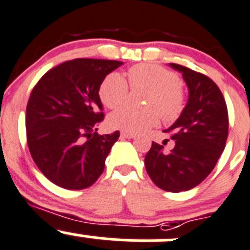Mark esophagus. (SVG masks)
Segmentation results:
<instances>
[{
  "instance_id": "esophagus-1",
  "label": "esophagus",
  "mask_w": 250,
  "mask_h": 250,
  "mask_svg": "<svg viewBox=\"0 0 250 250\" xmlns=\"http://www.w3.org/2000/svg\"><path fill=\"white\" fill-rule=\"evenodd\" d=\"M121 137L125 138V139H132V138L135 137V134L132 132H127V130H122L121 132Z\"/></svg>"
}]
</instances>
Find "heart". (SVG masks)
I'll return each mask as SVG.
<instances>
[{
  "instance_id": "obj_1",
  "label": "heart",
  "mask_w": 250,
  "mask_h": 250,
  "mask_svg": "<svg viewBox=\"0 0 250 250\" xmlns=\"http://www.w3.org/2000/svg\"><path fill=\"white\" fill-rule=\"evenodd\" d=\"M132 88L147 90L145 110L121 107L108 116V125L127 132H143L157 125L160 116L169 122L174 121L184 107V93L174 73L161 66L140 63L128 72ZM128 84L120 73H110L99 88V96L108 108H116L128 98Z\"/></svg>"
}]
</instances>
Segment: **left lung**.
<instances>
[{
	"mask_svg": "<svg viewBox=\"0 0 250 250\" xmlns=\"http://www.w3.org/2000/svg\"><path fill=\"white\" fill-rule=\"evenodd\" d=\"M182 73L188 88V101L169 128L174 147L169 152L152 142L145 156L151 181L167 192L189 190L214 169L229 135V112L219 86L202 73L181 64L169 63Z\"/></svg>",
	"mask_w": 250,
	"mask_h": 250,
	"instance_id": "left-lung-1",
	"label": "left lung"
}]
</instances>
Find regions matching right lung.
<instances>
[{"instance_id":"obj_1","label":"right lung","mask_w":250,"mask_h":250,"mask_svg":"<svg viewBox=\"0 0 250 250\" xmlns=\"http://www.w3.org/2000/svg\"><path fill=\"white\" fill-rule=\"evenodd\" d=\"M123 62L94 58L67 61L50 69L26 106L29 151L43 176L64 189L93 186L120 132L99 135L104 120L101 82Z\"/></svg>"}]
</instances>
